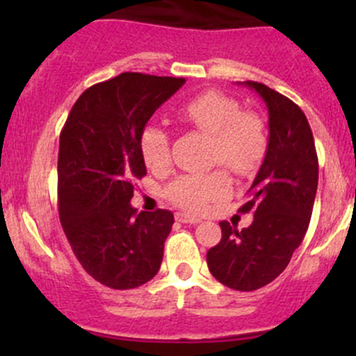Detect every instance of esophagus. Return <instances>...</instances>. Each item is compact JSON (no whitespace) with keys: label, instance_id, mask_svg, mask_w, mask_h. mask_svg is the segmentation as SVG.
Listing matches in <instances>:
<instances>
[{"label":"esophagus","instance_id":"1","mask_svg":"<svg viewBox=\"0 0 356 356\" xmlns=\"http://www.w3.org/2000/svg\"><path fill=\"white\" fill-rule=\"evenodd\" d=\"M175 218H177V222H182V224H193V225H196V224H200V222H201V218H198V217H191V215L182 213V211H177V213H175Z\"/></svg>","mask_w":356,"mask_h":356}]
</instances>
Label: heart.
Returning <instances> with one entry per match:
<instances>
[{"label":"heart","mask_w":356,"mask_h":356,"mask_svg":"<svg viewBox=\"0 0 356 356\" xmlns=\"http://www.w3.org/2000/svg\"><path fill=\"white\" fill-rule=\"evenodd\" d=\"M179 118L211 136V161L239 175H250L264 160L268 146L264 120L253 111H243L231 96L204 91L179 108ZM139 152L146 167L160 172L170 163V139L158 125L148 124L139 134ZM231 182L224 172L184 174L170 182L165 196L175 207L193 213L208 210L229 195Z\"/></svg>","instance_id":"b5f03b06"}]
</instances>
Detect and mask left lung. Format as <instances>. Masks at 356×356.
<instances>
[{
  "label": "left lung",
  "instance_id": "1",
  "mask_svg": "<svg viewBox=\"0 0 356 356\" xmlns=\"http://www.w3.org/2000/svg\"><path fill=\"white\" fill-rule=\"evenodd\" d=\"M268 108L264 163L239 208L253 213L250 227L220 222L222 239L210 248L211 275L227 288L254 291L288 267L310 224L318 184V158L310 124L300 106L261 82L246 81Z\"/></svg>",
  "mask_w": 356,
  "mask_h": 356
}]
</instances>
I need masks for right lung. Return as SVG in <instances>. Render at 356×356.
I'll return each instance as SVG.
<instances>
[{"mask_svg":"<svg viewBox=\"0 0 356 356\" xmlns=\"http://www.w3.org/2000/svg\"><path fill=\"white\" fill-rule=\"evenodd\" d=\"M184 82L124 72L86 89L60 132V222L84 270L111 289H134L160 270L174 215L131 207L146 175L139 134Z\"/></svg>","mask_w":356,"mask_h":356,"instance_id":"obj_1","label":"right lung"}]
</instances>
